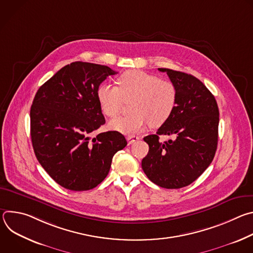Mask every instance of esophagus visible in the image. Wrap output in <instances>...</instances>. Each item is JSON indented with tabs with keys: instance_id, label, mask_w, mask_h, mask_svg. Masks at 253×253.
<instances>
[{
	"instance_id": "esophagus-1",
	"label": "esophagus",
	"mask_w": 253,
	"mask_h": 253,
	"mask_svg": "<svg viewBox=\"0 0 253 253\" xmlns=\"http://www.w3.org/2000/svg\"><path fill=\"white\" fill-rule=\"evenodd\" d=\"M138 140H139V137L136 136V135H129V136H127V141H128L129 145H130V144L138 141Z\"/></svg>"
}]
</instances>
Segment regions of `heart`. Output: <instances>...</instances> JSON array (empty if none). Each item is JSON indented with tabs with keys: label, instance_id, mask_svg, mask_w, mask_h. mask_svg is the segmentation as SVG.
Returning a JSON list of instances; mask_svg holds the SVG:
<instances>
[{
	"label": "heart",
	"instance_id": "1",
	"mask_svg": "<svg viewBox=\"0 0 253 253\" xmlns=\"http://www.w3.org/2000/svg\"><path fill=\"white\" fill-rule=\"evenodd\" d=\"M118 87L102 83L96 92L102 112L117 116L125 102L133 101L132 114L109 122L111 130L122 134L141 132L148 125L161 127L171 117L177 102L175 86L167 80L140 70L125 72L117 79Z\"/></svg>",
	"mask_w": 253,
	"mask_h": 253
}]
</instances>
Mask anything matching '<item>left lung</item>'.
<instances>
[{"label":"left lung","instance_id":"left-lung-1","mask_svg":"<svg viewBox=\"0 0 253 253\" xmlns=\"http://www.w3.org/2000/svg\"><path fill=\"white\" fill-rule=\"evenodd\" d=\"M177 92L175 109L156 134L144 137L149 151L142 169L156 185L178 189L191 184L212 162L218 142L219 110L211 92L196 77L166 68ZM160 134L175 139L159 142Z\"/></svg>","mask_w":253,"mask_h":253}]
</instances>
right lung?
Wrapping results in <instances>:
<instances>
[{"label": "right lung", "instance_id": "1", "mask_svg": "<svg viewBox=\"0 0 253 253\" xmlns=\"http://www.w3.org/2000/svg\"><path fill=\"white\" fill-rule=\"evenodd\" d=\"M116 74L111 68L73 62L60 69L35 95L31 111V139L36 157L62 187L90 190L109 173L112 158L127 141L117 131L90 135L105 118L96 92Z\"/></svg>", "mask_w": 253, "mask_h": 253}]
</instances>
